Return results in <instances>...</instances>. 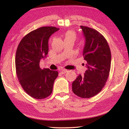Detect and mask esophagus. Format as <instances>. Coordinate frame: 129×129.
<instances>
[{"instance_id": "esophagus-1", "label": "esophagus", "mask_w": 129, "mask_h": 129, "mask_svg": "<svg viewBox=\"0 0 129 129\" xmlns=\"http://www.w3.org/2000/svg\"><path fill=\"white\" fill-rule=\"evenodd\" d=\"M67 72H68V71L66 69H62V70H61L60 72L61 74H65V73H66Z\"/></svg>"}]
</instances>
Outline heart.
Segmentation results:
<instances>
[{"label": "heart", "mask_w": 129, "mask_h": 129, "mask_svg": "<svg viewBox=\"0 0 129 129\" xmlns=\"http://www.w3.org/2000/svg\"><path fill=\"white\" fill-rule=\"evenodd\" d=\"M63 38H64V41L69 40L75 41L76 38V35L75 32L72 30H68L63 35Z\"/></svg>", "instance_id": "obj_1"}]
</instances>
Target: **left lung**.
I'll return each instance as SVG.
<instances>
[{
	"label": "left lung",
	"mask_w": 129,
	"mask_h": 129,
	"mask_svg": "<svg viewBox=\"0 0 129 129\" xmlns=\"http://www.w3.org/2000/svg\"><path fill=\"white\" fill-rule=\"evenodd\" d=\"M80 28L85 40L83 57L87 70L73 82L72 90L78 97L89 99L100 93L105 85L110 70L111 52L105 38L99 32L85 26Z\"/></svg>",
	"instance_id": "left-lung-1"
}]
</instances>
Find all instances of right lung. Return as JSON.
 I'll return each mask as SVG.
<instances>
[{
  "instance_id": "add662e5",
  "label": "right lung",
  "mask_w": 129,
  "mask_h": 129,
  "mask_svg": "<svg viewBox=\"0 0 129 129\" xmlns=\"http://www.w3.org/2000/svg\"><path fill=\"white\" fill-rule=\"evenodd\" d=\"M59 30L54 27H43L32 30L21 39L17 47L15 67L19 82L26 93L41 100L51 94L58 72L40 67L41 58L48 53V40Z\"/></svg>"
}]
</instances>
